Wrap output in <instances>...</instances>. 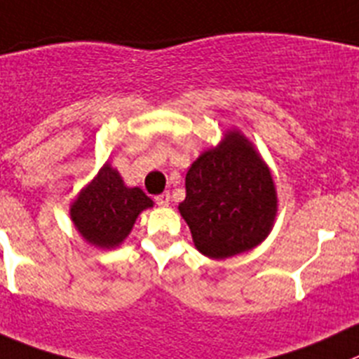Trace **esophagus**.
Instances as JSON below:
<instances>
[{
    "label": "esophagus",
    "instance_id": "obj_1",
    "mask_svg": "<svg viewBox=\"0 0 359 359\" xmlns=\"http://www.w3.org/2000/svg\"><path fill=\"white\" fill-rule=\"evenodd\" d=\"M155 201H156V204H158V206H169L170 196L167 192H163V194H160V196H156Z\"/></svg>",
    "mask_w": 359,
    "mask_h": 359
}]
</instances>
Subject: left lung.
Here are the masks:
<instances>
[{
    "label": "left lung",
    "instance_id": "left-lung-1",
    "mask_svg": "<svg viewBox=\"0 0 359 359\" xmlns=\"http://www.w3.org/2000/svg\"><path fill=\"white\" fill-rule=\"evenodd\" d=\"M187 197L177 210L189 224L194 245L210 259L252 250L268 238L278 197L268 163L252 141L231 128L190 165Z\"/></svg>",
    "mask_w": 359,
    "mask_h": 359
}]
</instances>
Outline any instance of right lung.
<instances>
[{
    "label": "right lung",
    "instance_id": "add662e5",
    "mask_svg": "<svg viewBox=\"0 0 359 359\" xmlns=\"http://www.w3.org/2000/svg\"><path fill=\"white\" fill-rule=\"evenodd\" d=\"M148 208L153 201L139 187H126L118 169L105 162L70 204V218L86 243L111 250L128 238Z\"/></svg>",
    "mask_w": 359,
    "mask_h": 359
}]
</instances>
